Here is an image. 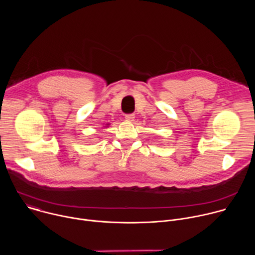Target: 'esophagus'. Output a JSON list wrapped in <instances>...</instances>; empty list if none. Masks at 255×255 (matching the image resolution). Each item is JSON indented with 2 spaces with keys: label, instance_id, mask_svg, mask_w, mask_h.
<instances>
[{
  "label": "esophagus",
  "instance_id": "34e87169",
  "mask_svg": "<svg viewBox=\"0 0 255 255\" xmlns=\"http://www.w3.org/2000/svg\"><path fill=\"white\" fill-rule=\"evenodd\" d=\"M134 118H135V116H134L133 114H127V115H125V120L128 121V122L134 121Z\"/></svg>",
  "mask_w": 255,
  "mask_h": 255
}]
</instances>
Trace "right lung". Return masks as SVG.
Masks as SVG:
<instances>
[{"label": "right lung", "instance_id": "right-lung-1", "mask_svg": "<svg viewBox=\"0 0 255 255\" xmlns=\"http://www.w3.org/2000/svg\"><path fill=\"white\" fill-rule=\"evenodd\" d=\"M107 125H109V124H107Z\"/></svg>", "mask_w": 255, "mask_h": 255}]
</instances>
